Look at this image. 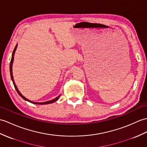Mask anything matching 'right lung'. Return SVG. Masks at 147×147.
Listing matches in <instances>:
<instances>
[{
  "mask_svg": "<svg viewBox=\"0 0 147 147\" xmlns=\"http://www.w3.org/2000/svg\"><path fill=\"white\" fill-rule=\"evenodd\" d=\"M17 47H18V44H17V45L16 46L15 48H14V49H13V53H12V55L11 61V63H10V73H11V77L12 81V82H13V85H14V87H15V88H16V90L17 92H18V93L19 94V96H20V97H22V98L24 100L27 101H29V102H30V103H33V104H36V105H47V104L53 103H54V102H55L56 101H57V100H58V99H59V98L60 97L61 94H60V95H59V96H58L57 98L53 99V100H52L47 101H45V102H42V103H37V102H34V101H30V100H29L28 99H27L26 98H25L24 96H23V95H22L21 93H20V91L18 90V88H17V86H16V84H15V82H14V81H13V76H12V64H13V56H14V54H15V52H16V49H17Z\"/></svg>",
  "mask_w": 147,
  "mask_h": 147,
  "instance_id": "1",
  "label": "right lung"
}]
</instances>
